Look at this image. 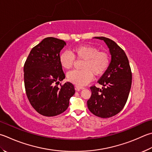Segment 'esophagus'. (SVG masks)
<instances>
[{
  "label": "esophagus",
  "mask_w": 152,
  "mask_h": 152,
  "mask_svg": "<svg viewBox=\"0 0 152 152\" xmlns=\"http://www.w3.org/2000/svg\"><path fill=\"white\" fill-rule=\"evenodd\" d=\"M85 87H81V86H78V85H76L75 86V90L76 91H80V90H82V89H84Z\"/></svg>",
  "instance_id": "1"
}]
</instances>
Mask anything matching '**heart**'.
Returning a JSON list of instances; mask_svg holds the SVG:
<instances>
[{
    "instance_id": "obj_1",
    "label": "heart",
    "mask_w": 152,
    "mask_h": 152,
    "mask_svg": "<svg viewBox=\"0 0 152 152\" xmlns=\"http://www.w3.org/2000/svg\"><path fill=\"white\" fill-rule=\"evenodd\" d=\"M75 58L83 59L81 64L82 70H73L67 74L70 82L78 86H83L93 79L94 75H102L110 65V56L105 51H99L98 48L90 45H81L73 48L71 53L63 51L59 57V63L65 69L73 66Z\"/></svg>"
}]
</instances>
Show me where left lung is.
<instances>
[{
	"label": "left lung",
	"instance_id": "1",
	"mask_svg": "<svg viewBox=\"0 0 152 152\" xmlns=\"http://www.w3.org/2000/svg\"><path fill=\"white\" fill-rule=\"evenodd\" d=\"M94 38L103 40L109 48L111 61L107 71L98 81L102 88L92 86L91 98L87 101L88 110L101 118H110L120 113L126 103L132 85L129 61L122 48L105 37Z\"/></svg>",
	"mask_w": 152,
	"mask_h": 152
}]
</instances>
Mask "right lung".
Returning <instances> with one entry per match:
<instances>
[{
  "label": "right lung",
  "mask_w": 152,
  "mask_h": 152,
  "mask_svg": "<svg viewBox=\"0 0 152 152\" xmlns=\"http://www.w3.org/2000/svg\"><path fill=\"white\" fill-rule=\"evenodd\" d=\"M66 45L62 39L48 37L35 47L28 56L24 66L26 93L31 105L39 114L54 116L64 113L69 99L75 94L73 85L66 82L59 57Z\"/></svg>",
  "instance_id": "add662e5"
}]
</instances>
